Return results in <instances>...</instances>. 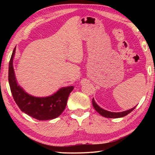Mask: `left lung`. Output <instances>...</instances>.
Wrapping results in <instances>:
<instances>
[{"mask_svg": "<svg viewBox=\"0 0 155 155\" xmlns=\"http://www.w3.org/2000/svg\"><path fill=\"white\" fill-rule=\"evenodd\" d=\"M92 104L94 109H95L99 114H101L102 116L108 117V118H118V117H124L125 115L130 114V113L133 110H134V109L136 107H135L129 110H127V111H122V112H111V111H107V110L102 109L101 107H100L98 104L96 103V102L94 101V98L92 99Z\"/></svg>", "mask_w": 155, "mask_h": 155, "instance_id": "1", "label": "left lung"}]
</instances>
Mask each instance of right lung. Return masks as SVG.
Returning a JSON list of instances; mask_svg holds the SVG:
<instances>
[{"label":"right lung","mask_w":155,"mask_h":155,"mask_svg":"<svg viewBox=\"0 0 155 155\" xmlns=\"http://www.w3.org/2000/svg\"><path fill=\"white\" fill-rule=\"evenodd\" d=\"M15 48L13 51L9 64V83L15 103L27 115L39 120H48L59 117L66 107L68 96L74 89L73 86L64 87L52 95L35 97L27 94L18 85L13 66Z\"/></svg>","instance_id":"add662e5"}]
</instances>
